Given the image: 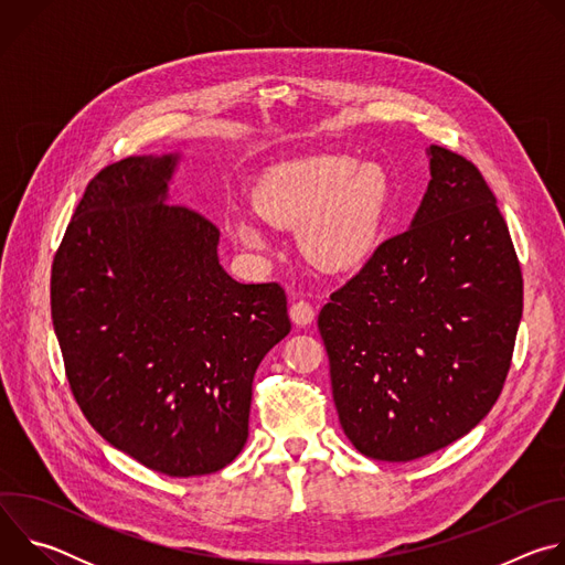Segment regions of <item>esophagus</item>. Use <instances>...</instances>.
Returning <instances> with one entry per match:
<instances>
[{
  "label": "esophagus",
  "mask_w": 565,
  "mask_h": 565,
  "mask_svg": "<svg viewBox=\"0 0 565 565\" xmlns=\"http://www.w3.org/2000/svg\"><path fill=\"white\" fill-rule=\"evenodd\" d=\"M290 319L295 321L297 327H308L310 321L315 319V308L303 301V299H297L292 306H290Z\"/></svg>",
  "instance_id": "34e87169"
}]
</instances>
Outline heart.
Segmentation results:
<instances>
[{"mask_svg":"<svg viewBox=\"0 0 565 565\" xmlns=\"http://www.w3.org/2000/svg\"><path fill=\"white\" fill-rule=\"evenodd\" d=\"M388 196L382 166L355 163L349 153H315L268 170L253 203L268 225H301V246L317 266L351 270L380 246ZM230 232L246 250H268V234L257 221L238 218Z\"/></svg>","mask_w":565,"mask_h":565,"instance_id":"obj_1","label":"heart"}]
</instances>
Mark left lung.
<instances>
[{
    "label": "left lung",
    "mask_w": 565,
    "mask_h": 565,
    "mask_svg": "<svg viewBox=\"0 0 565 565\" xmlns=\"http://www.w3.org/2000/svg\"><path fill=\"white\" fill-rule=\"evenodd\" d=\"M412 227L319 310L333 399L353 447L407 462L469 434L499 399L523 312L508 223L478 168L429 147Z\"/></svg>",
    "instance_id": "obj_1"
}]
</instances>
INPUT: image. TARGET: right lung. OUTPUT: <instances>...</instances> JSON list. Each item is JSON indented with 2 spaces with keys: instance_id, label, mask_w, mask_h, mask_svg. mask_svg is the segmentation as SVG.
I'll list each match as a JSON object with an SVG mask.
<instances>
[{
  "instance_id": "1",
  "label": "right lung",
  "mask_w": 565,
  "mask_h": 565,
  "mask_svg": "<svg viewBox=\"0 0 565 565\" xmlns=\"http://www.w3.org/2000/svg\"><path fill=\"white\" fill-rule=\"evenodd\" d=\"M177 153L129 156L79 199L51 268V317L77 407L116 449L174 478L230 465L253 380L290 333L277 281L238 284L218 227L166 203Z\"/></svg>"
}]
</instances>
